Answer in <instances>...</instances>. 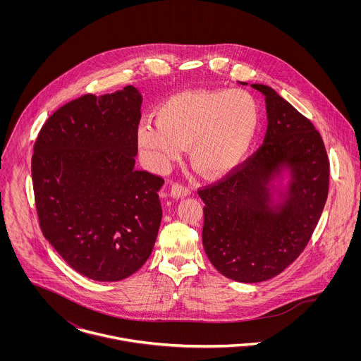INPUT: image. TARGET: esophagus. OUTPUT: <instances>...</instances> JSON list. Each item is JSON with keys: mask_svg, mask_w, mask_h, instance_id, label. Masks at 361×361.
<instances>
[{"mask_svg": "<svg viewBox=\"0 0 361 361\" xmlns=\"http://www.w3.org/2000/svg\"><path fill=\"white\" fill-rule=\"evenodd\" d=\"M189 195H190V189L183 186V185H180V183H173L171 186V196L173 199H185Z\"/></svg>", "mask_w": 361, "mask_h": 361, "instance_id": "esophagus-1", "label": "esophagus"}]
</instances>
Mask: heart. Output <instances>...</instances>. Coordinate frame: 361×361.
Wrapping results in <instances>:
<instances>
[{
	"label": "heart",
	"instance_id": "b5f03b06",
	"mask_svg": "<svg viewBox=\"0 0 361 361\" xmlns=\"http://www.w3.org/2000/svg\"><path fill=\"white\" fill-rule=\"evenodd\" d=\"M137 129V143L158 169L189 147L192 165L208 179L225 176L250 153L259 128L257 100L246 90L196 89L157 105Z\"/></svg>",
	"mask_w": 361,
	"mask_h": 361
}]
</instances>
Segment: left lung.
I'll list each match as a JSON object with an SVG mask.
<instances>
[{"instance_id": "1", "label": "left lung", "mask_w": 361, "mask_h": 361, "mask_svg": "<svg viewBox=\"0 0 361 361\" xmlns=\"http://www.w3.org/2000/svg\"><path fill=\"white\" fill-rule=\"evenodd\" d=\"M252 87L265 97L262 146L225 179L199 190L207 257L222 275L245 283L271 279L300 256L329 186L328 155L314 125L269 86Z\"/></svg>"}]
</instances>
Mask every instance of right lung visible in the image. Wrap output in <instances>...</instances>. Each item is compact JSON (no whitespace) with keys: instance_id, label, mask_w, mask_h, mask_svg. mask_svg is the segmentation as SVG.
<instances>
[{"instance_id":"right-lung-1","label":"right lung","mask_w":361,"mask_h":361,"mask_svg":"<svg viewBox=\"0 0 361 361\" xmlns=\"http://www.w3.org/2000/svg\"><path fill=\"white\" fill-rule=\"evenodd\" d=\"M142 94L126 86L86 94L56 109L32 157V179L44 238L79 274L115 282L150 257L164 179L135 169Z\"/></svg>"}]
</instances>
